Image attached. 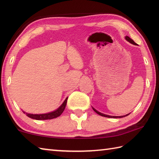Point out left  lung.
I'll return each mask as SVG.
<instances>
[{"label":"left lung","instance_id":"obj_1","mask_svg":"<svg viewBox=\"0 0 159 159\" xmlns=\"http://www.w3.org/2000/svg\"><path fill=\"white\" fill-rule=\"evenodd\" d=\"M126 38V39L127 40L128 42H129L130 43H133V44H134V45H136V44H137V43H136L135 42H134L133 39H130L128 36H126V38ZM93 111H95V112H96V113H98V115H100V116H103V117H111V118H121V117H126V116H128V114H130V113H128V114H127V115H125V116H108V115H105V114H103V113H101L98 112V111H96V109H94L93 108Z\"/></svg>","mask_w":159,"mask_h":159}]
</instances>
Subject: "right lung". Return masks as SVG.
<instances>
[{"instance_id": "right-lung-1", "label": "right lung", "mask_w": 159, "mask_h": 159, "mask_svg": "<svg viewBox=\"0 0 159 159\" xmlns=\"http://www.w3.org/2000/svg\"><path fill=\"white\" fill-rule=\"evenodd\" d=\"M67 98L64 101L63 103L60 106L59 109H57L56 111H53V112H50L46 114H30V113H26V116H28L30 118H32V119L34 120H51L54 119V118H56L57 117L60 116L61 113L63 112L64 109H65L66 104H67ZM25 113V112H24Z\"/></svg>"}]
</instances>
